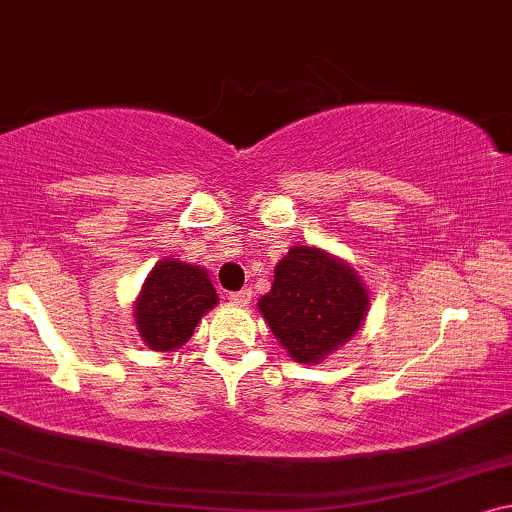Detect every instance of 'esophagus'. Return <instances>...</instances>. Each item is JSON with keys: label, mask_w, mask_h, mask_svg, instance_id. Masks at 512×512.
<instances>
[{"label": "esophagus", "mask_w": 512, "mask_h": 512, "mask_svg": "<svg viewBox=\"0 0 512 512\" xmlns=\"http://www.w3.org/2000/svg\"><path fill=\"white\" fill-rule=\"evenodd\" d=\"M229 299H232L234 304H239V306H248L250 301H253V292H250V290H239V292H232V294H229Z\"/></svg>", "instance_id": "1"}]
</instances>
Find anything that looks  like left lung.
Segmentation results:
<instances>
[{
	"label": "left lung",
	"instance_id": "1",
	"mask_svg": "<svg viewBox=\"0 0 512 512\" xmlns=\"http://www.w3.org/2000/svg\"><path fill=\"white\" fill-rule=\"evenodd\" d=\"M266 325L301 364L325 359L362 327L369 292L348 264L318 248L294 246L259 299Z\"/></svg>",
	"mask_w": 512,
	"mask_h": 512
}]
</instances>
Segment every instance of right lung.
Wrapping results in <instances>:
<instances>
[{
  "instance_id": "right-lung-1",
  "label": "right lung",
  "mask_w": 512,
  "mask_h": 512,
  "mask_svg": "<svg viewBox=\"0 0 512 512\" xmlns=\"http://www.w3.org/2000/svg\"><path fill=\"white\" fill-rule=\"evenodd\" d=\"M215 304L218 294L204 269L164 259L150 271L136 299V327L150 350H176Z\"/></svg>"
}]
</instances>
